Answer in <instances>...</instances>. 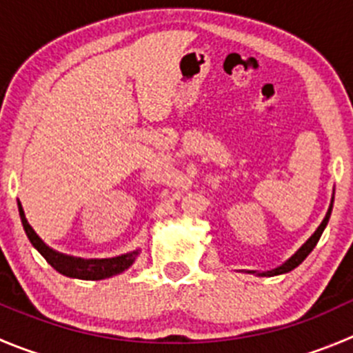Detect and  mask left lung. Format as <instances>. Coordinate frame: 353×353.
Masks as SVG:
<instances>
[{
  "label": "left lung",
  "mask_w": 353,
  "mask_h": 353,
  "mask_svg": "<svg viewBox=\"0 0 353 353\" xmlns=\"http://www.w3.org/2000/svg\"><path fill=\"white\" fill-rule=\"evenodd\" d=\"M333 201H334V197H333ZM333 201H331V206H330V210H327V213H325V218H324V220H322V223L319 225V229L315 230V232H314V236H312L310 239H308L307 243H305L303 246H301L300 250H298L296 253H294L293 256H291L290 260L286 261V263H283V265H281V267L274 268V270L261 272V274H258V275H279V274H284V272H290V270H293V268H296L298 265H300L301 261H303L305 258H307L308 254L312 253V250H314V248L317 246L319 239H321L322 232H324V229H325V225H327V221H330V216H331V210H333Z\"/></svg>",
  "instance_id": "8db88e82"
}]
</instances>
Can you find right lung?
<instances>
[{
    "label": "right lung",
    "mask_w": 353,
    "mask_h": 353,
    "mask_svg": "<svg viewBox=\"0 0 353 353\" xmlns=\"http://www.w3.org/2000/svg\"><path fill=\"white\" fill-rule=\"evenodd\" d=\"M19 214L20 220H22L23 230L28 234L29 241H31L32 246L39 251V253L45 256V260L55 268L60 274L67 275V277H76V279H85V281H99L110 277V275L121 274L123 270L130 267V265L135 261V256L139 254V251H133L128 254H121L116 258H103V260H83V258H74L67 256V254L57 253L52 248L46 246L41 239L38 237V234L32 230L31 225L26 220V214H23L22 206L19 203Z\"/></svg>",
    "instance_id": "right-lung-1"
}]
</instances>
